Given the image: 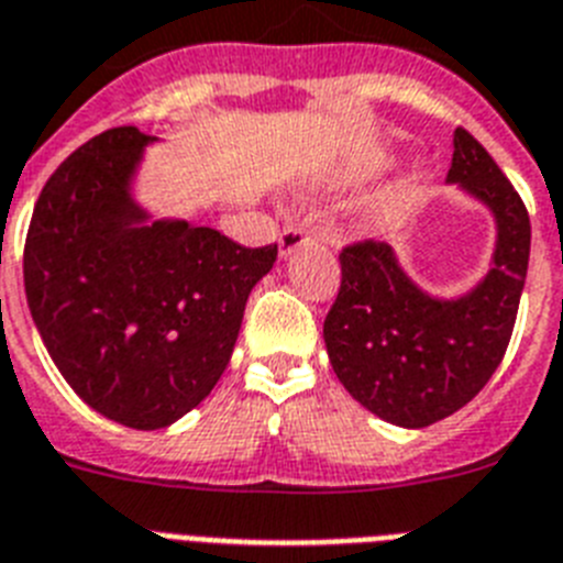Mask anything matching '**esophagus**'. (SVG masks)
<instances>
[{"instance_id": "esophagus-1", "label": "esophagus", "mask_w": 563, "mask_h": 563, "mask_svg": "<svg viewBox=\"0 0 563 563\" xmlns=\"http://www.w3.org/2000/svg\"><path fill=\"white\" fill-rule=\"evenodd\" d=\"M309 231L300 229V225H289V229H283L280 234V257H291V254L300 249V245L309 243Z\"/></svg>"}]
</instances>
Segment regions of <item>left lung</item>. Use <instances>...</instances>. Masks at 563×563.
Wrapping results in <instances>:
<instances>
[{
  "label": "left lung",
  "mask_w": 563,
  "mask_h": 563,
  "mask_svg": "<svg viewBox=\"0 0 563 563\" xmlns=\"http://www.w3.org/2000/svg\"><path fill=\"white\" fill-rule=\"evenodd\" d=\"M446 183L495 217L489 272L443 300L404 272L377 240L340 252V291L323 323L338 380L372 415L423 429L470 404L500 366L530 266V214L484 145L457 129Z\"/></svg>",
  "instance_id": "8db88e82"
}]
</instances>
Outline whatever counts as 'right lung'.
<instances>
[{"label": "right lung", "mask_w": 563, "mask_h": 563, "mask_svg": "<svg viewBox=\"0 0 563 563\" xmlns=\"http://www.w3.org/2000/svg\"><path fill=\"white\" fill-rule=\"evenodd\" d=\"M157 136L134 125L79 145L42 188L25 295L51 361L85 404L131 429L172 427L225 372L245 300L277 243L151 220L131 183Z\"/></svg>", "instance_id": "obj_1"}]
</instances>
